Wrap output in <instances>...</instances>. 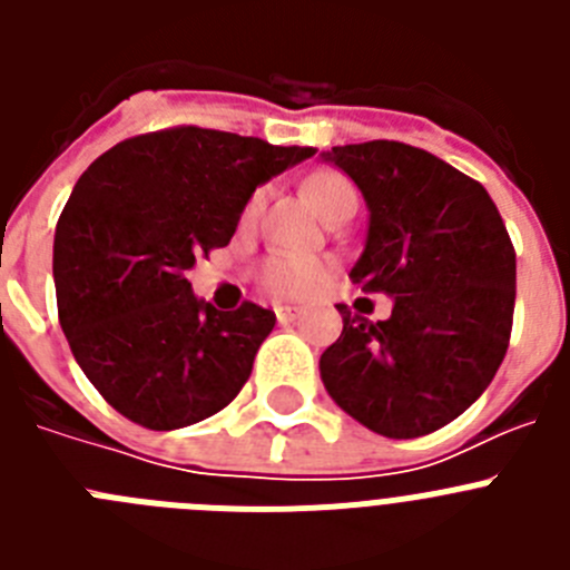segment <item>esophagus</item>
I'll return each mask as SVG.
<instances>
[{"label":"esophagus","instance_id":"1","mask_svg":"<svg viewBox=\"0 0 570 570\" xmlns=\"http://www.w3.org/2000/svg\"><path fill=\"white\" fill-rule=\"evenodd\" d=\"M274 311H276V320H279L282 325L302 320V308H296V305H276Z\"/></svg>","mask_w":570,"mask_h":570}]
</instances>
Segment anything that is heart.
Returning a JSON list of instances; mask_svg holds the SVG:
<instances>
[{
	"mask_svg": "<svg viewBox=\"0 0 570 570\" xmlns=\"http://www.w3.org/2000/svg\"><path fill=\"white\" fill-rule=\"evenodd\" d=\"M302 196L305 203L316 210L320 216L334 214L336 208L347 203H356L354 185L347 183L345 176L336 174V170H316L311 174L305 183H302ZM262 196L256 194L254 199L245 208V216H254L259 208ZM328 265L316 256H302V254H274L265 259L262 265V282L268 285L274 294L294 296V294H308L311 288H316L325 276Z\"/></svg>",
	"mask_w": 570,
	"mask_h": 570,
	"instance_id": "heart-1",
	"label": "heart"
}]
</instances>
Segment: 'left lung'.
I'll return each instance as SVG.
<instances>
[{"label":"left lung","instance_id":"8db88e82","mask_svg":"<svg viewBox=\"0 0 570 570\" xmlns=\"http://www.w3.org/2000/svg\"><path fill=\"white\" fill-rule=\"evenodd\" d=\"M367 205L362 291L394 299L371 322L340 305L342 334L320 356L331 400L387 440L425 436L480 400L511 340L517 254L480 183L405 142L322 150Z\"/></svg>","mask_w":570,"mask_h":570}]
</instances>
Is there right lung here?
<instances>
[{"label": "right lung", "mask_w": 570, "mask_h": 570, "mask_svg": "<svg viewBox=\"0 0 570 570\" xmlns=\"http://www.w3.org/2000/svg\"><path fill=\"white\" fill-rule=\"evenodd\" d=\"M314 154L188 125L125 139L79 176L53 236L59 325L119 414L176 431L239 394L274 311H216L185 274L228 245L259 185Z\"/></svg>", "instance_id": "right-lung-1"}]
</instances>
